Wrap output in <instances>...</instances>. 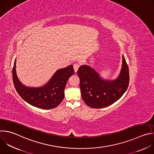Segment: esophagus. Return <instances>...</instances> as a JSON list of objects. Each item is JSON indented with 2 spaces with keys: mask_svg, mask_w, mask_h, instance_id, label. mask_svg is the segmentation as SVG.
I'll use <instances>...</instances> for the list:
<instances>
[{
  "mask_svg": "<svg viewBox=\"0 0 154 154\" xmlns=\"http://www.w3.org/2000/svg\"><path fill=\"white\" fill-rule=\"evenodd\" d=\"M73 67H74V69L75 72H77L79 67H80V64L79 63H74L73 64Z\"/></svg>",
  "mask_w": 154,
  "mask_h": 154,
  "instance_id": "esophagus-1",
  "label": "esophagus"
}]
</instances>
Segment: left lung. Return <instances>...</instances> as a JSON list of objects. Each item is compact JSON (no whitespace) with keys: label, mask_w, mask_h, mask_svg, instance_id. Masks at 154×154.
Listing matches in <instances>:
<instances>
[{"label":"left lung","mask_w":154,"mask_h":154,"mask_svg":"<svg viewBox=\"0 0 154 154\" xmlns=\"http://www.w3.org/2000/svg\"><path fill=\"white\" fill-rule=\"evenodd\" d=\"M77 74L83 100L87 105L94 108L113 104L122 97L128 86L129 71L124 56L121 72L115 80H104L88 65L81 66Z\"/></svg>","instance_id":"8db88e82"}]
</instances>
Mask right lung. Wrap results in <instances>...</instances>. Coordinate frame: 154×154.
<instances>
[{"instance_id":"1","label":"right lung","mask_w":154,"mask_h":154,"mask_svg":"<svg viewBox=\"0 0 154 154\" xmlns=\"http://www.w3.org/2000/svg\"><path fill=\"white\" fill-rule=\"evenodd\" d=\"M16 59L13 68V80L15 88L28 103L43 109H52L60 105L64 99V90L69 77L74 73L73 66L57 70L49 81L41 87H28L21 83L16 71Z\"/></svg>"}]
</instances>
